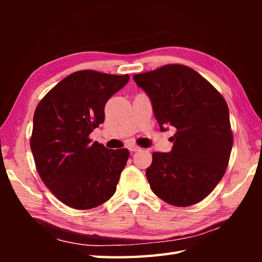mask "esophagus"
I'll return each instance as SVG.
<instances>
[{
	"label": "esophagus",
	"instance_id": "34e87169",
	"mask_svg": "<svg viewBox=\"0 0 262 262\" xmlns=\"http://www.w3.org/2000/svg\"><path fill=\"white\" fill-rule=\"evenodd\" d=\"M128 149H129L130 152H137V151H141V147L136 145H129L128 146Z\"/></svg>",
	"mask_w": 262,
	"mask_h": 262
}]
</instances>
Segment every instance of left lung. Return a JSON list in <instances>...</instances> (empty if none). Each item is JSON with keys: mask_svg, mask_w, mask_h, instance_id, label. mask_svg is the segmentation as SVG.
Segmentation results:
<instances>
[{"mask_svg": "<svg viewBox=\"0 0 262 262\" xmlns=\"http://www.w3.org/2000/svg\"><path fill=\"white\" fill-rule=\"evenodd\" d=\"M151 100L160 129L173 126L171 152H154L146 178L165 203L202 202L223 178L233 145L229 107L221 93L185 65H164L133 76Z\"/></svg>", "mask_w": 262, "mask_h": 262, "instance_id": "obj_1", "label": "left lung"}]
</instances>
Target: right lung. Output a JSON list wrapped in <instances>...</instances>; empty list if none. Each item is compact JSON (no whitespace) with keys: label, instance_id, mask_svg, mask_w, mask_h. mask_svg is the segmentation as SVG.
<instances>
[{"label":"right lung","instance_id":"obj_1","mask_svg":"<svg viewBox=\"0 0 262 262\" xmlns=\"http://www.w3.org/2000/svg\"><path fill=\"white\" fill-rule=\"evenodd\" d=\"M129 75L79 71L55 85L33 115L31 152L42 182L60 202L91 209L114 196L129 158L89 135L104 121V105Z\"/></svg>","mask_w":262,"mask_h":262}]
</instances>
